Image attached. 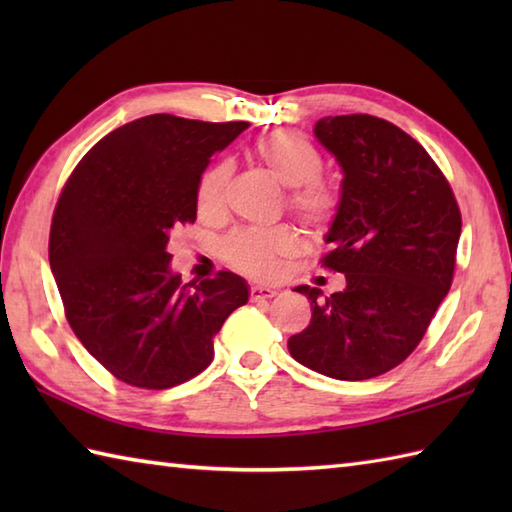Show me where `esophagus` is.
Masks as SVG:
<instances>
[{
    "instance_id": "34e87169",
    "label": "esophagus",
    "mask_w": 512,
    "mask_h": 512,
    "mask_svg": "<svg viewBox=\"0 0 512 512\" xmlns=\"http://www.w3.org/2000/svg\"><path fill=\"white\" fill-rule=\"evenodd\" d=\"M277 288L275 286H264V284H255L250 286V299L253 301H262V299H270L277 295Z\"/></svg>"
}]
</instances>
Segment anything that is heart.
Wrapping results in <instances>:
<instances>
[{"label":"heart","instance_id":"1","mask_svg":"<svg viewBox=\"0 0 512 512\" xmlns=\"http://www.w3.org/2000/svg\"><path fill=\"white\" fill-rule=\"evenodd\" d=\"M255 154L273 176L292 189L290 206L303 220L325 222L336 209V193L330 184L319 180L323 160L319 149L306 136L297 132H275L259 140ZM231 165L215 162L206 169L195 189V204L206 217L222 213L224 189ZM295 233L286 226L268 228H239L224 244V255L237 268L255 275H268L277 268L279 257L295 250Z\"/></svg>","mask_w":512,"mask_h":512}]
</instances>
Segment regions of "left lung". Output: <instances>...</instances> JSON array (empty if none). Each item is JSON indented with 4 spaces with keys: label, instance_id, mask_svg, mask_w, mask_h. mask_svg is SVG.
<instances>
[{
    "label": "left lung",
    "instance_id": "left-lung-1",
    "mask_svg": "<svg viewBox=\"0 0 512 512\" xmlns=\"http://www.w3.org/2000/svg\"><path fill=\"white\" fill-rule=\"evenodd\" d=\"M314 136L343 173L323 264L345 275V288L330 297L295 288L312 319L288 350L323 376L374 378L416 350L447 297L462 217L436 162L400 127L367 114L325 116Z\"/></svg>",
    "mask_w": 512,
    "mask_h": 512
}]
</instances>
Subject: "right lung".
Segmentation results:
<instances>
[{
  "label": "right lung",
  "mask_w": 512,
  "mask_h": 512,
  "mask_svg": "<svg viewBox=\"0 0 512 512\" xmlns=\"http://www.w3.org/2000/svg\"><path fill=\"white\" fill-rule=\"evenodd\" d=\"M248 123L171 114L136 118L101 138L63 187L50 268L70 328L107 372L145 389L176 387L213 361V336L248 301L244 277H182L169 235L195 222L209 158Z\"/></svg>",
  "instance_id": "right-lung-1"
}]
</instances>
